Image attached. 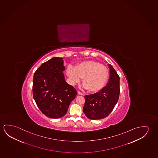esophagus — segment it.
Returning <instances> with one entry per match:
<instances>
[{
    "instance_id": "esophagus-1",
    "label": "esophagus",
    "mask_w": 158,
    "mask_h": 158,
    "mask_svg": "<svg viewBox=\"0 0 158 158\" xmlns=\"http://www.w3.org/2000/svg\"><path fill=\"white\" fill-rule=\"evenodd\" d=\"M78 94L79 95H84L83 93L82 92H80V91H78Z\"/></svg>"
}]
</instances>
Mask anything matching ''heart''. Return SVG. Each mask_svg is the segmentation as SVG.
Returning <instances> with one entry per match:
<instances>
[{"instance_id":"obj_1","label":"heart","mask_w":158,"mask_h":158,"mask_svg":"<svg viewBox=\"0 0 158 158\" xmlns=\"http://www.w3.org/2000/svg\"><path fill=\"white\" fill-rule=\"evenodd\" d=\"M67 73L72 84L83 78V84L89 92H97L107 83L109 71L106 66L94 61H83L75 66H69Z\"/></svg>"}]
</instances>
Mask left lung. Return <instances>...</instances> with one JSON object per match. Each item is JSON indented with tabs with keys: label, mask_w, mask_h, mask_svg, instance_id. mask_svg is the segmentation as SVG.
<instances>
[{
	"label": "left lung",
	"mask_w": 158,
	"mask_h": 158,
	"mask_svg": "<svg viewBox=\"0 0 158 158\" xmlns=\"http://www.w3.org/2000/svg\"><path fill=\"white\" fill-rule=\"evenodd\" d=\"M110 77L107 85L100 91L85 95L83 112L89 119L98 120L107 117L114 109L120 94V78L111 64H108Z\"/></svg>",
	"instance_id": "1"
}]
</instances>
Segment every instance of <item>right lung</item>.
<instances>
[{"mask_svg":"<svg viewBox=\"0 0 158 158\" xmlns=\"http://www.w3.org/2000/svg\"><path fill=\"white\" fill-rule=\"evenodd\" d=\"M65 67L62 57H53L44 62L34 73L33 96L43 114L52 119L63 117L75 98L77 91L66 83Z\"/></svg>","mask_w":158,"mask_h":158,"instance_id":"obj_1","label":"right lung"}]
</instances>
